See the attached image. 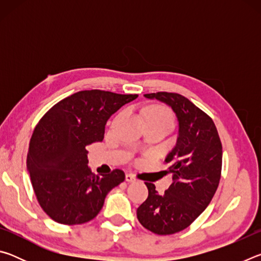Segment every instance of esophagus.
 <instances>
[{
	"mask_svg": "<svg viewBox=\"0 0 261 261\" xmlns=\"http://www.w3.org/2000/svg\"><path fill=\"white\" fill-rule=\"evenodd\" d=\"M125 180L127 183H132V182H136V177L132 174H126L125 175Z\"/></svg>",
	"mask_w": 261,
	"mask_h": 261,
	"instance_id": "34e87169",
	"label": "esophagus"
}]
</instances>
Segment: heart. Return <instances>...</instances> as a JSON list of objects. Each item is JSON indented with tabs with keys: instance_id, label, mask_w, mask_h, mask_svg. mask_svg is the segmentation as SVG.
Listing matches in <instances>:
<instances>
[{
	"instance_id": "b5f03b06",
	"label": "heart",
	"mask_w": 261,
	"mask_h": 261,
	"mask_svg": "<svg viewBox=\"0 0 261 261\" xmlns=\"http://www.w3.org/2000/svg\"><path fill=\"white\" fill-rule=\"evenodd\" d=\"M146 117H159V118H163V120L173 121L169 110L166 109V108H162V107H153V108H151L147 112Z\"/></svg>"
}]
</instances>
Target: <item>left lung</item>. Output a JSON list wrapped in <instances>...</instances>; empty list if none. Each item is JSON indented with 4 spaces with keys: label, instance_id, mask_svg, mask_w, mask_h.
I'll list each match as a JSON object with an SVG mask.
<instances>
[{
    "label": "left lung",
    "instance_id": "obj_1",
    "mask_svg": "<svg viewBox=\"0 0 261 261\" xmlns=\"http://www.w3.org/2000/svg\"><path fill=\"white\" fill-rule=\"evenodd\" d=\"M144 96L173 109L178 136L165 160L173 183L163 194L145 183L148 197L137 210V218L149 231L171 235L188 228L211 202L221 177L222 145L212 118L185 96L168 92Z\"/></svg>",
    "mask_w": 261,
    "mask_h": 261
}]
</instances>
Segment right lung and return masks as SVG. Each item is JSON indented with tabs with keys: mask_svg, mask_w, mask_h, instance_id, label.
<instances>
[{
	"mask_svg": "<svg viewBox=\"0 0 261 261\" xmlns=\"http://www.w3.org/2000/svg\"><path fill=\"white\" fill-rule=\"evenodd\" d=\"M137 94L91 90L60 101L39 121L30 141L28 170L45 213L62 224H82L99 214L105 198L125 179L124 171L95 175L86 146L102 141L105 125Z\"/></svg>",
	"mask_w": 261,
	"mask_h": 261,
	"instance_id": "right-lung-1",
	"label": "right lung"
}]
</instances>
